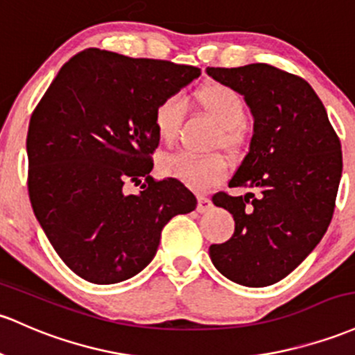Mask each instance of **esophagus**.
Listing matches in <instances>:
<instances>
[{
    "mask_svg": "<svg viewBox=\"0 0 355 355\" xmlns=\"http://www.w3.org/2000/svg\"><path fill=\"white\" fill-rule=\"evenodd\" d=\"M197 200H198V204H197V210L200 214H204V212H209L210 209H212V200H210L209 197H205V196H198L197 197Z\"/></svg>",
    "mask_w": 355,
    "mask_h": 355,
    "instance_id": "1",
    "label": "esophagus"
}]
</instances>
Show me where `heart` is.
Here are the masks:
<instances>
[{
  "label": "heart",
  "instance_id": "obj_1",
  "mask_svg": "<svg viewBox=\"0 0 355 355\" xmlns=\"http://www.w3.org/2000/svg\"><path fill=\"white\" fill-rule=\"evenodd\" d=\"M197 104L216 121L219 126L217 143L224 148H234L244 138L246 106L237 91L225 84L212 83L202 85L196 92ZM187 109V101L182 94H170L159 101L155 109V128L158 138L170 145L178 133ZM162 171L166 177L175 178L190 189L205 192L224 180L227 163L219 155H198L178 151L162 159Z\"/></svg>",
  "mask_w": 355,
  "mask_h": 355
}]
</instances>
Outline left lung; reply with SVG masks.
Here are the masks:
<instances>
[{"mask_svg":"<svg viewBox=\"0 0 355 355\" xmlns=\"http://www.w3.org/2000/svg\"><path fill=\"white\" fill-rule=\"evenodd\" d=\"M217 83L244 96L254 118L251 145L214 204L232 214L234 234L209 248L214 266L243 286L278 283L327 232L342 177V151L322 101L302 77L268 64L207 67Z\"/></svg>","mask_w":355,"mask_h":355,"instance_id":"left-lung-1","label":"left lung"}]
</instances>
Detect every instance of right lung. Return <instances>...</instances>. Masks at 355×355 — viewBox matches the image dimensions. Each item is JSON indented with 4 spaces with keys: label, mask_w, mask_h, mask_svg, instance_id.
<instances>
[{
    "label": "right lung",
    "mask_w": 355,
    "mask_h": 355,
    "mask_svg": "<svg viewBox=\"0 0 355 355\" xmlns=\"http://www.w3.org/2000/svg\"><path fill=\"white\" fill-rule=\"evenodd\" d=\"M200 69L87 49L46 89L26 136L28 196L62 261L85 282L112 285L157 254L162 229L197 198L175 178L150 177L159 138L155 109ZM146 178L138 196L123 185Z\"/></svg>",
    "instance_id": "1"
}]
</instances>
